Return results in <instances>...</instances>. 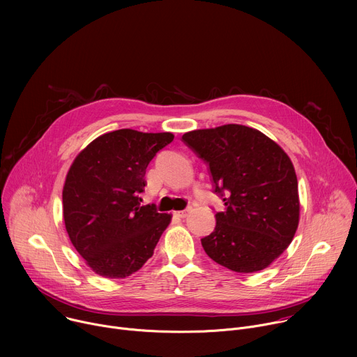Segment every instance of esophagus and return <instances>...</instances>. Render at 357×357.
<instances>
[{"mask_svg": "<svg viewBox=\"0 0 357 357\" xmlns=\"http://www.w3.org/2000/svg\"><path fill=\"white\" fill-rule=\"evenodd\" d=\"M175 215L178 216V218H186L188 215H189V209H185V211H179V212H175Z\"/></svg>", "mask_w": 357, "mask_h": 357, "instance_id": "obj_1", "label": "esophagus"}]
</instances>
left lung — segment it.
Returning a JSON list of instances; mask_svg holds the SVG:
<instances>
[{
	"mask_svg": "<svg viewBox=\"0 0 357 357\" xmlns=\"http://www.w3.org/2000/svg\"><path fill=\"white\" fill-rule=\"evenodd\" d=\"M182 141L209 168L213 192L225 202L215 230L202 245L236 273L268 267L289 245L299 222L298 181L282 148L245 126L195 130Z\"/></svg>",
	"mask_w": 357,
	"mask_h": 357,
	"instance_id": "obj_1",
	"label": "left lung"
}]
</instances>
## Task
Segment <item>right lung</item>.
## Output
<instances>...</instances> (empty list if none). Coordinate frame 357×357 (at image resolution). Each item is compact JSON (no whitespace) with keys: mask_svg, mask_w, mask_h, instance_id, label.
Listing matches in <instances>:
<instances>
[{"mask_svg":"<svg viewBox=\"0 0 357 357\" xmlns=\"http://www.w3.org/2000/svg\"><path fill=\"white\" fill-rule=\"evenodd\" d=\"M171 132L117 130L90 142L73 161L63 186V219L75 248L106 278L138 271L160 241L171 215L141 206L145 169L171 144Z\"/></svg>","mask_w":357,"mask_h":357,"instance_id":"right-lung-1","label":"right lung"}]
</instances>
